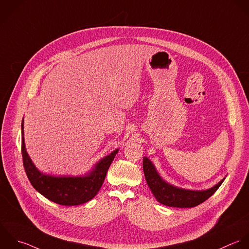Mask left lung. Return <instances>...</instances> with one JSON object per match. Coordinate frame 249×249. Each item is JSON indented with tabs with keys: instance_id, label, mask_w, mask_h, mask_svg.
<instances>
[{
	"instance_id": "obj_1",
	"label": "left lung",
	"mask_w": 249,
	"mask_h": 249,
	"mask_svg": "<svg viewBox=\"0 0 249 249\" xmlns=\"http://www.w3.org/2000/svg\"><path fill=\"white\" fill-rule=\"evenodd\" d=\"M145 180L156 198L164 206L173 208H194L208 200L219 188L225 178L207 190H190L175 186L161 178L153 163L143 157L142 162Z\"/></svg>"
}]
</instances>
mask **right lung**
Listing matches in <instances>:
<instances>
[{"label": "right lung", "mask_w": 249, "mask_h": 249, "mask_svg": "<svg viewBox=\"0 0 249 249\" xmlns=\"http://www.w3.org/2000/svg\"><path fill=\"white\" fill-rule=\"evenodd\" d=\"M21 133L23 165L31 184L46 199L62 206H78L92 200L101 189L107 170L118 152V149H115L102 158L84 176H52L37 170L27 153L24 141V118Z\"/></svg>", "instance_id": "1"}]
</instances>
